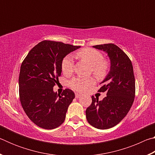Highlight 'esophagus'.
Wrapping results in <instances>:
<instances>
[{
    "label": "esophagus",
    "mask_w": 155,
    "mask_h": 155,
    "mask_svg": "<svg viewBox=\"0 0 155 155\" xmlns=\"http://www.w3.org/2000/svg\"><path fill=\"white\" fill-rule=\"evenodd\" d=\"M75 97L77 98H79L80 97H81V94H78V93H76L75 94Z\"/></svg>",
    "instance_id": "34e87169"
}]
</instances>
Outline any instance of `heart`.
I'll use <instances>...</instances> for the list:
<instances>
[{
	"label": "heart",
	"instance_id": "obj_1",
	"mask_svg": "<svg viewBox=\"0 0 155 155\" xmlns=\"http://www.w3.org/2000/svg\"><path fill=\"white\" fill-rule=\"evenodd\" d=\"M80 59L87 61L91 66V70L97 77L101 78L107 74L109 68V62L103 59L101 52L91 48H83L77 52ZM61 70L65 76L71 75L74 70V61L72 57L68 54L64 57L61 63ZM95 83L93 77H75L70 81L69 85L72 90L78 91H85Z\"/></svg>",
	"mask_w": 155,
	"mask_h": 155
}]
</instances>
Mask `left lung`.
<instances>
[{
  "mask_svg": "<svg viewBox=\"0 0 155 155\" xmlns=\"http://www.w3.org/2000/svg\"><path fill=\"white\" fill-rule=\"evenodd\" d=\"M93 47L107 52L111 67L98 90L107 93V96L102 101L91 96L92 103L86 109V118L94 127L108 129L121 122L132 106L135 95V76L129 57L118 46L105 44Z\"/></svg>",
  "mask_w": 155,
  "mask_h": 155,
  "instance_id": "1",
  "label": "left lung"
}]
</instances>
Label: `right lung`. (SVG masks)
Here are the masks:
<instances>
[{
    "label": "right lung",
    "instance_id": "obj_1",
    "mask_svg": "<svg viewBox=\"0 0 155 155\" xmlns=\"http://www.w3.org/2000/svg\"><path fill=\"white\" fill-rule=\"evenodd\" d=\"M80 47L44 40L34 46L22 63L20 103L28 118L39 127L53 129L64 122L74 93L65 89L60 95L54 92L53 87L61 76L63 59Z\"/></svg>",
    "mask_w": 155,
    "mask_h": 155
}]
</instances>
